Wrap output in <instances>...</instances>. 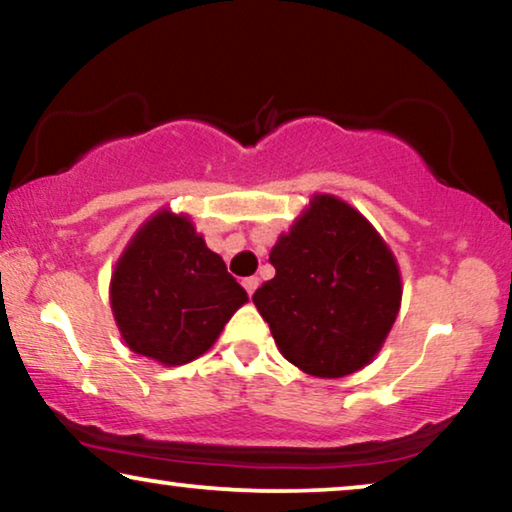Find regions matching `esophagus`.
I'll return each mask as SVG.
<instances>
[{"label": "esophagus", "mask_w": 512, "mask_h": 512, "mask_svg": "<svg viewBox=\"0 0 512 512\" xmlns=\"http://www.w3.org/2000/svg\"><path fill=\"white\" fill-rule=\"evenodd\" d=\"M257 285H259V278H257V276L243 278V287H246V292L250 294V297H253V292L257 290Z\"/></svg>", "instance_id": "obj_1"}]
</instances>
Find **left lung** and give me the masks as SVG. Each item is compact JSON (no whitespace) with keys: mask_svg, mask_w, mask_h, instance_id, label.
I'll return each instance as SVG.
<instances>
[{"mask_svg":"<svg viewBox=\"0 0 512 512\" xmlns=\"http://www.w3.org/2000/svg\"><path fill=\"white\" fill-rule=\"evenodd\" d=\"M269 262L276 276L253 301L287 362L311 376L343 378L378 355L397 320L401 276L362 213L315 194Z\"/></svg>","mask_w":512,"mask_h":512,"instance_id":"8db88e82","label":"left lung"}]
</instances>
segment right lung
<instances>
[{"instance_id":"1","label":"right lung","mask_w":512,"mask_h":512,"mask_svg":"<svg viewBox=\"0 0 512 512\" xmlns=\"http://www.w3.org/2000/svg\"><path fill=\"white\" fill-rule=\"evenodd\" d=\"M246 301L183 213L160 211L143 222L111 278L113 318L127 348L164 366L204 355Z\"/></svg>"}]
</instances>
